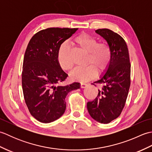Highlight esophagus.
<instances>
[{
	"mask_svg": "<svg viewBox=\"0 0 152 152\" xmlns=\"http://www.w3.org/2000/svg\"><path fill=\"white\" fill-rule=\"evenodd\" d=\"M87 86H88V84H86V83H81V84H80V88H85Z\"/></svg>",
	"mask_w": 152,
	"mask_h": 152,
	"instance_id": "1",
	"label": "esophagus"
}]
</instances>
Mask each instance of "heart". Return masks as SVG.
Returning a JSON list of instances; mask_svg holds the SVG:
<instances>
[{"mask_svg": "<svg viewBox=\"0 0 152 152\" xmlns=\"http://www.w3.org/2000/svg\"><path fill=\"white\" fill-rule=\"evenodd\" d=\"M73 42L88 52L86 63L89 64L86 66L76 67L70 74L72 80L86 82L95 76L96 70L101 72L107 69L112 57L110 48L107 44L97 42L94 37L86 33H82L74 37ZM69 51V47L66 43L61 44L58 51V63L64 70H70L72 68Z\"/></svg>", "mask_w": 152, "mask_h": 152, "instance_id": "1", "label": "heart"}]
</instances>
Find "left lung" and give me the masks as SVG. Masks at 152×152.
I'll return each mask as SVG.
<instances>
[{
  "label": "left lung",
  "mask_w": 152,
  "mask_h": 152,
  "mask_svg": "<svg viewBox=\"0 0 152 152\" xmlns=\"http://www.w3.org/2000/svg\"><path fill=\"white\" fill-rule=\"evenodd\" d=\"M95 32L107 42L112 57L107 71L94 82L102 86L95 99L88 102L87 108L95 120L108 124L121 114L127 100L131 85L129 54L125 40L118 33L108 28Z\"/></svg>",
  "instance_id": "1"
}]
</instances>
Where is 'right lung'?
<instances>
[{
  "mask_svg": "<svg viewBox=\"0 0 152 152\" xmlns=\"http://www.w3.org/2000/svg\"><path fill=\"white\" fill-rule=\"evenodd\" d=\"M77 30L48 28L35 34L27 45L23 63V92L31 114L42 123L59 118L65 111L68 93L80 88L78 82L58 86L68 76L58 63V51Z\"/></svg>",
  "mask_w": 152,
  "mask_h": 152,
  "instance_id": "add662e5",
  "label": "right lung"
}]
</instances>
